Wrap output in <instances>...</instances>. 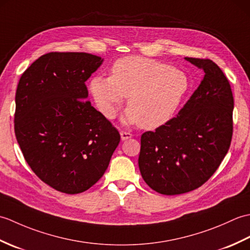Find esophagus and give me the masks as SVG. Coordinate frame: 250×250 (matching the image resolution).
<instances>
[{
	"mask_svg": "<svg viewBox=\"0 0 250 250\" xmlns=\"http://www.w3.org/2000/svg\"><path fill=\"white\" fill-rule=\"evenodd\" d=\"M120 136H121V140L122 141H126L129 140L132 137V134L130 132H126V131H120Z\"/></svg>",
	"mask_w": 250,
	"mask_h": 250,
	"instance_id": "esophagus-1",
	"label": "esophagus"
}]
</instances>
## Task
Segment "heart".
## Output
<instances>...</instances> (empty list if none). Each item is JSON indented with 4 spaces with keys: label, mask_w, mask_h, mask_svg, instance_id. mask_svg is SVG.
Returning <instances> with one entry per match:
<instances>
[{
    "label": "heart",
    "mask_w": 250,
    "mask_h": 250,
    "mask_svg": "<svg viewBox=\"0 0 250 250\" xmlns=\"http://www.w3.org/2000/svg\"><path fill=\"white\" fill-rule=\"evenodd\" d=\"M90 92L105 117L114 118L129 98L125 124L142 129H156L176 113L189 89L186 73L167 63L144 57L120 58L110 67V77L94 76Z\"/></svg>",
    "instance_id": "b5f03b06"
}]
</instances>
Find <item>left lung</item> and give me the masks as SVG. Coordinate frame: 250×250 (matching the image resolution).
Masks as SVG:
<instances>
[{
  "label": "left lung",
  "mask_w": 250,
  "mask_h": 250,
  "mask_svg": "<svg viewBox=\"0 0 250 250\" xmlns=\"http://www.w3.org/2000/svg\"><path fill=\"white\" fill-rule=\"evenodd\" d=\"M185 59L204 71L203 81L176 117L141 136L142 177L167 195L205 184L226 157L233 134L234 100L224 72L209 59Z\"/></svg>",
  "instance_id": "1"
}]
</instances>
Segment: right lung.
I'll use <instances>...</instances> for the list:
<instances>
[{
    "label": "right lung",
    "mask_w": 250,
    "mask_h": 250,
    "mask_svg": "<svg viewBox=\"0 0 250 250\" xmlns=\"http://www.w3.org/2000/svg\"><path fill=\"white\" fill-rule=\"evenodd\" d=\"M103 59L49 52L20 77L15 134L32 171L60 192H83L103 176L120 142L118 130L91 106L86 81Z\"/></svg>",
    "instance_id": "obj_1"
}]
</instances>
